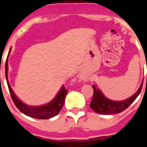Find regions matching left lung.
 Masks as SVG:
<instances>
[{"label":"left lung","instance_id":"1","mask_svg":"<svg viewBox=\"0 0 147 147\" xmlns=\"http://www.w3.org/2000/svg\"><path fill=\"white\" fill-rule=\"evenodd\" d=\"M142 86L143 83L141 84L137 92L127 100H122V101H114V100H109L106 98L102 94L100 89H97L95 85H93L92 88L94 90V93H93L92 99L90 103V107L98 114L112 115L120 113L127 109L133 103L134 100L137 98V97L141 92Z\"/></svg>","mask_w":147,"mask_h":147}]
</instances>
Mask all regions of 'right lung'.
Listing matches in <instances>:
<instances>
[{
	"mask_svg": "<svg viewBox=\"0 0 147 147\" xmlns=\"http://www.w3.org/2000/svg\"><path fill=\"white\" fill-rule=\"evenodd\" d=\"M5 69H6L5 72H6V82L8 85L10 95L12 97L15 105L22 113L31 117V118H38V119H49V118L57 115L59 113L64 104L65 98L68 92V90L65 89L64 86H63V87L61 88V91L58 92L56 98L54 100L49 102V104L40 106V107H31V106L26 105L22 101H20L18 98L15 96V93L12 91V88L9 84L8 76H7V74H8V60L7 59L6 61V68Z\"/></svg>",
	"mask_w": 147,
	"mask_h": 147,
	"instance_id": "right-lung-1",
	"label": "right lung"
}]
</instances>
